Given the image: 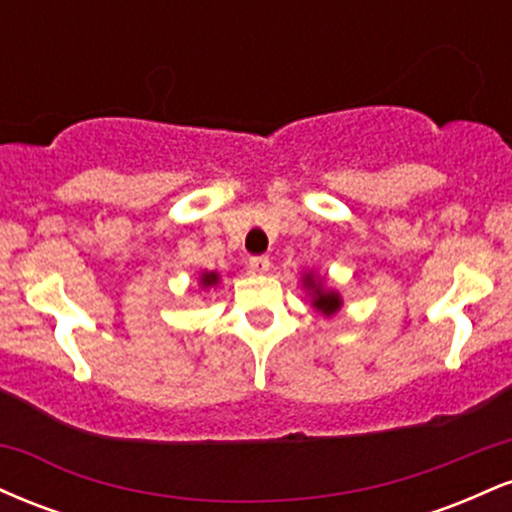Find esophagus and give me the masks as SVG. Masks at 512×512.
I'll return each mask as SVG.
<instances>
[{
    "label": "esophagus",
    "mask_w": 512,
    "mask_h": 512,
    "mask_svg": "<svg viewBox=\"0 0 512 512\" xmlns=\"http://www.w3.org/2000/svg\"><path fill=\"white\" fill-rule=\"evenodd\" d=\"M248 267H250L252 274H267L269 267H272V262H269V257H264V255H260V257H250Z\"/></svg>",
    "instance_id": "34e87169"
}]
</instances>
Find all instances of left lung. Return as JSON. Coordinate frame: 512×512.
Returning <instances> with one entry per match:
<instances>
[{"label":"left lung","mask_w":512,"mask_h":512,"mask_svg":"<svg viewBox=\"0 0 512 512\" xmlns=\"http://www.w3.org/2000/svg\"><path fill=\"white\" fill-rule=\"evenodd\" d=\"M301 284H303L305 296L310 298L313 310H317L320 315L332 317L342 310V296H339L337 289H332V286L325 284V276H320L310 269V272L301 274Z\"/></svg>","instance_id":"left-lung-1"}]
</instances>
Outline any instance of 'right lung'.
Listing matches in <instances>:
<instances>
[{"mask_svg":"<svg viewBox=\"0 0 512 512\" xmlns=\"http://www.w3.org/2000/svg\"><path fill=\"white\" fill-rule=\"evenodd\" d=\"M219 284H221V274L219 272H202V274H199V289H202V291L216 289Z\"/></svg>","mask_w":512,"mask_h":512,"instance_id":"add662e5","label":"right lung"}]
</instances>
